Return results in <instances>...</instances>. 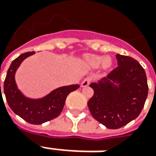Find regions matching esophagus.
Listing matches in <instances>:
<instances>
[{"label": "esophagus", "instance_id": "1", "mask_svg": "<svg viewBox=\"0 0 156 156\" xmlns=\"http://www.w3.org/2000/svg\"><path fill=\"white\" fill-rule=\"evenodd\" d=\"M92 79L91 78H90V77H87V78H85L82 81V83H81V86L82 87H86L88 86L90 83H91Z\"/></svg>", "mask_w": 156, "mask_h": 156}]
</instances>
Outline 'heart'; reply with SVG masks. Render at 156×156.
Here are the masks:
<instances>
[{
  "mask_svg": "<svg viewBox=\"0 0 156 156\" xmlns=\"http://www.w3.org/2000/svg\"><path fill=\"white\" fill-rule=\"evenodd\" d=\"M87 60L93 67H98L101 64L103 67H109L112 64L111 59L109 57L103 58L100 55H89L87 57Z\"/></svg>",
  "mask_w": 156,
  "mask_h": 156,
  "instance_id": "heart-1",
  "label": "heart"
}]
</instances>
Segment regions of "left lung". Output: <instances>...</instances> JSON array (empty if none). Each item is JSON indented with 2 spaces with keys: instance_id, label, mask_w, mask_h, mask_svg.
Listing matches in <instances>:
<instances>
[{
  "instance_id": "8db88e82",
  "label": "left lung",
  "mask_w": 156,
  "mask_h": 156,
  "mask_svg": "<svg viewBox=\"0 0 156 156\" xmlns=\"http://www.w3.org/2000/svg\"><path fill=\"white\" fill-rule=\"evenodd\" d=\"M118 66L110 72L107 82L92 83L94 90L88 101L93 118L109 129H119L140 114L148 96L149 86L144 69L130 56L116 55ZM109 80L118 82V87Z\"/></svg>"
}]
</instances>
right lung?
Returning a JSON list of instances; mask_svg holds the SVG:
<instances>
[{"mask_svg": "<svg viewBox=\"0 0 156 156\" xmlns=\"http://www.w3.org/2000/svg\"><path fill=\"white\" fill-rule=\"evenodd\" d=\"M33 54L34 52L24 53L12 62L4 81V93L7 104L16 114L30 124L41 125L60 115L64 108L66 96L78 89L79 85L60 87L40 100H31L25 97L17 89L14 74L20 63Z\"/></svg>", "mask_w": 156, "mask_h": 156, "instance_id": "1", "label": "right lung"}]
</instances>
